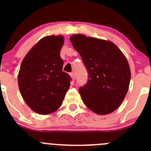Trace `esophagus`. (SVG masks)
Returning <instances> with one entry per match:
<instances>
[{
    "mask_svg": "<svg viewBox=\"0 0 151 151\" xmlns=\"http://www.w3.org/2000/svg\"><path fill=\"white\" fill-rule=\"evenodd\" d=\"M70 77H71L72 81H74V80H75V74H74V73H71V74H70Z\"/></svg>",
    "mask_w": 151,
    "mask_h": 151,
    "instance_id": "34e87169",
    "label": "esophagus"
}]
</instances>
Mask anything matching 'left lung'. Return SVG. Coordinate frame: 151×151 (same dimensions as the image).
<instances>
[{
	"instance_id": "1",
	"label": "left lung",
	"mask_w": 151,
	"mask_h": 151,
	"mask_svg": "<svg viewBox=\"0 0 151 151\" xmlns=\"http://www.w3.org/2000/svg\"><path fill=\"white\" fill-rule=\"evenodd\" d=\"M88 72V83L79 88L87 107L98 115L114 112L123 102L131 80L129 63L110 41L74 34L70 37Z\"/></svg>"
}]
</instances>
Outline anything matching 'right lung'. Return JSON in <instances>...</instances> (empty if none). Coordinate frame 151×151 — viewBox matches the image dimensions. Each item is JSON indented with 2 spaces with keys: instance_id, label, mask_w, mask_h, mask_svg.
I'll return each mask as SVG.
<instances>
[{
  "instance_id": "1",
  "label": "right lung",
  "mask_w": 151,
  "mask_h": 151,
  "mask_svg": "<svg viewBox=\"0 0 151 151\" xmlns=\"http://www.w3.org/2000/svg\"><path fill=\"white\" fill-rule=\"evenodd\" d=\"M63 36H47L34 45L21 63L18 85L24 101L33 112L48 115L63 103L71 77L60 56Z\"/></svg>"
}]
</instances>
